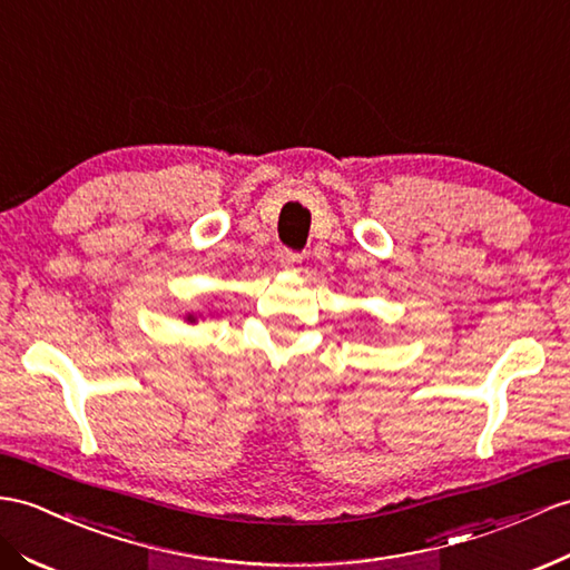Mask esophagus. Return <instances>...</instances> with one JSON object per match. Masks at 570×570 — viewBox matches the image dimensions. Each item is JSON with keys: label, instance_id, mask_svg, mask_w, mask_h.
Masks as SVG:
<instances>
[{"label": "esophagus", "instance_id": "esophagus-1", "mask_svg": "<svg viewBox=\"0 0 570 570\" xmlns=\"http://www.w3.org/2000/svg\"><path fill=\"white\" fill-rule=\"evenodd\" d=\"M302 263V256L297 252H289V248H283L281 252V266L287 271H295Z\"/></svg>", "mask_w": 570, "mask_h": 570}]
</instances>
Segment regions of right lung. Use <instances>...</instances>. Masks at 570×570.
Here are the masks:
<instances>
[{"label":"right lung","instance_id":"right-lung-1","mask_svg":"<svg viewBox=\"0 0 570 570\" xmlns=\"http://www.w3.org/2000/svg\"><path fill=\"white\" fill-rule=\"evenodd\" d=\"M186 318H188V322H196V316H193V314H188Z\"/></svg>","mask_w":570,"mask_h":570}]
</instances>
